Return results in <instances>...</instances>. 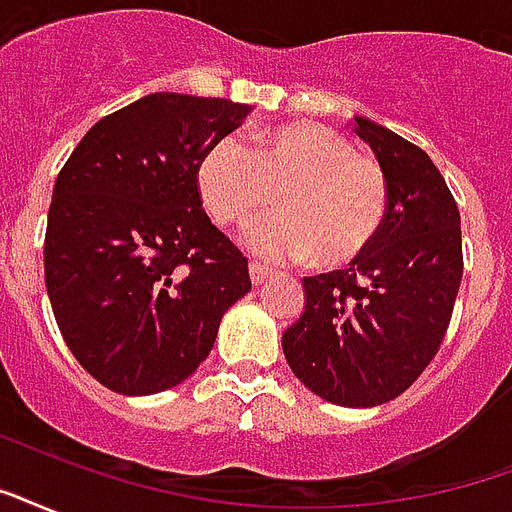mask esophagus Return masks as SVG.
Wrapping results in <instances>:
<instances>
[{
    "mask_svg": "<svg viewBox=\"0 0 512 512\" xmlns=\"http://www.w3.org/2000/svg\"><path fill=\"white\" fill-rule=\"evenodd\" d=\"M249 279H252V284H255V287H260V284L271 279V271H268V268L260 263H249Z\"/></svg>",
    "mask_w": 512,
    "mask_h": 512,
    "instance_id": "1",
    "label": "esophagus"
}]
</instances>
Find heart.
<instances>
[{
	"mask_svg": "<svg viewBox=\"0 0 512 512\" xmlns=\"http://www.w3.org/2000/svg\"><path fill=\"white\" fill-rule=\"evenodd\" d=\"M195 185L222 228L247 225L282 190V212L247 230V247L265 260L351 263L376 241L389 209L384 171L319 123L265 128L247 147L222 136L201 155Z\"/></svg>",
	"mask_w": 512,
	"mask_h": 512,
	"instance_id": "heart-1",
	"label": "heart"
}]
</instances>
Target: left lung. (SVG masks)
<instances>
[{"label":"left lung","instance_id":"1","mask_svg":"<svg viewBox=\"0 0 512 512\" xmlns=\"http://www.w3.org/2000/svg\"><path fill=\"white\" fill-rule=\"evenodd\" d=\"M354 134L389 185L384 228L349 268L303 279V314L282 349L314 395L373 408L403 395L438 354L462 282V220L421 147L368 117H354Z\"/></svg>","mask_w":512,"mask_h":512}]
</instances>
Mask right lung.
Here are the masks:
<instances>
[{
	"mask_svg": "<svg viewBox=\"0 0 512 512\" xmlns=\"http://www.w3.org/2000/svg\"><path fill=\"white\" fill-rule=\"evenodd\" d=\"M249 104L150 93L101 117L53 187L45 287L77 362L117 395H158L209 357L252 290L247 257L212 225L195 169Z\"/></svg>",
	"mask_w": 512,
	"mask_h": 512,
	"instance_id": "add662e5",
	"label": "right lung"
}]
</instances>
